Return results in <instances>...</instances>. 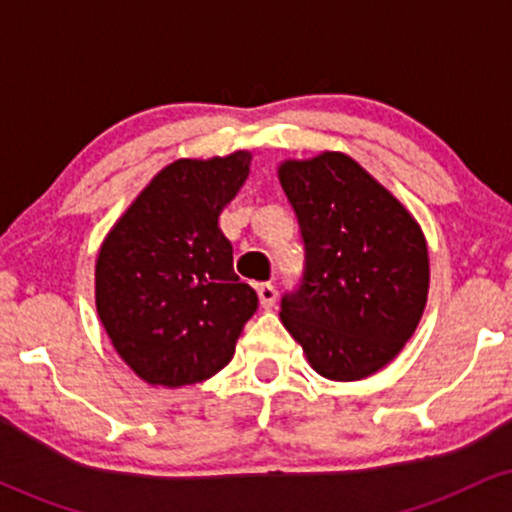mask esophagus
I'll list each match as a JSON object with an SVG mask.
<instances>
[{
    "label": "esophagus",
    "mask_w": 512,
    "mask_h": 512,
    "mask_svg": "<svg viewBox=\"0 0 512 512\" xmlns=\"http://www.w3.org/2000/svg\"><path fill=\"white\" fill-rule=\"evenodd\" d=\"M255 289H257V296H260L262 308H272L276 303V286L269 284V281H262V284H257Z\"/></svg>",
    "instance_id": "34e87169"
}]
</instances>
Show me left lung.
Here are the masks:
<instances>
[{
    "instance_id": "obj_1",
    "label": "left lung",
    "mask_w": 512,
    "mask_h": 512,
    "mask_svg": "<svg viewBox=\"0 0 512 512\" xmlns=\"http://www.w3.org/2000/svg\"><path fill=\"white\" fill-rule=\"evenodd\" d=\"M279 180L305 257L296 289L281 296V322L320 375L366 378L399 354L424 313V233L344 154L286 161Z\"/></svg>"
}]
</instances>
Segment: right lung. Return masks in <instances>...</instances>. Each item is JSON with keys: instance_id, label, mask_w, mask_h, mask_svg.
<instances>
[{"instance_id": "add662e5", "label": "right lung", "mask_w": 512, "mask_h": 512, "mask_svg": "<svg viewBox=\"0 0 512 512\" xmlns=\"http://www.w3.org/2000/svg\"><path fill=\"white\" fill-rule=\"evenodd\" d=\"M250 173V154L175 161L105 238L96 305L117 354L151 385H195L236 351L257 293L233 272L221 209Z\"/></svg>"}]
</instances>
